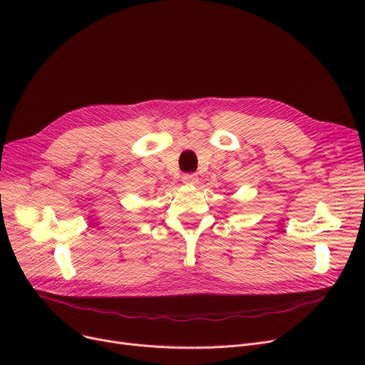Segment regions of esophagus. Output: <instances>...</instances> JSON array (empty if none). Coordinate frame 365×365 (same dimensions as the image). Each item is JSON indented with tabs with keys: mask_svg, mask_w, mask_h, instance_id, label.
<instances>
[{
	"mask_svg": "<svg viewBox=\"0 0 365 365\" xmlns=\"http://www.w3.org/2000/svg\"><path fill=\"white\" fill-rule=\"evenodd\" d=\"M200 180L197 173H186V175H183V182L187 183V185H197Z\"/></svg>",
	"mask_w": 365,
	"mask_h": 365,
	"instance_id": "esophagus-1",
	"label": "esophagus"
}]
</instances>
